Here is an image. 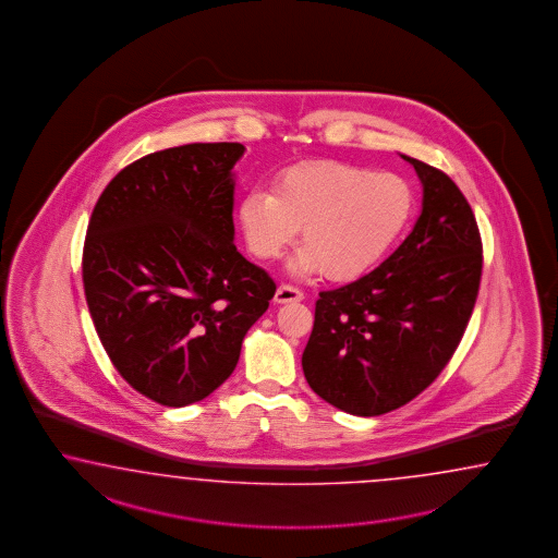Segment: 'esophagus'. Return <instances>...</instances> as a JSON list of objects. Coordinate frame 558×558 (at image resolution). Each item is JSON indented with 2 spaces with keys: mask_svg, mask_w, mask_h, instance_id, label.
Listing matches in <instances>:
<instances>
[{
  "mask_svg": "<svg viewBox=\"0 0 558 558\" xmlns=\"http://www.w3.org/2000/svg\"><path fill=\"white\" fill-rule=\"evenodd\" d=\"M304 299V294H302L299 288L290 287V284H282V287H278L276 290V294H274V302H278V304H288V302H301Z\"/></svg>",
  "mask_w": 558,
  "mask_h": 558,
  "instance_id": "1",
  "label": "esophagus"
}]
</instances>
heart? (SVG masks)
<instances>
[{
    "mask_svg": "<svg viewBox=\"0 0 558 558\" xmlns=\"http://www.w3.org/2000/svg\"><path fill=\"white\" fill-rule=\"evenodd\" d=\"M416 205L412 184L393 172L339 160H313L282 170L268 191L241 198V231L264 262L282 256L301 227L296 274L347 282L372 270L400 238Z\"/></svg>",
    "mask_w": 558,
    "mask_h": 558,
    "instance_id": "1",
    "label": "heart"
}]
</instances>
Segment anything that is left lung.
<instances>
[{"label": "left lung", "instance_id": "1", "mask_svg": "<svg viewBox=\"0 0 558 558\" xmlns=\"http://www.w3.org/2000/svg\"><path fill=\"white\" fill-rule=\"evenodd\" d=\"M421 217L392 256L320 292L302 353L308 386L355 416H379L426 390L459 345L480 292V227L459 186L416 158Z\"/></svg>", "mask_w": 558, "mask_h": 558}]
</instances>
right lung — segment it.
Returning <instances> with one entry per match:
<instances>
[{
    "label": "right lung",
    "instance_id": "obj_1",
    "mask_svg": "<svg viewBox=\"0 0 558 558\" xmlns=\"http://www.w3.org/2000/svg\"><path fill=\"white\" fill-rule=\"evenodd\" d=\"M238 142L154 151L109 182L90 215L83 287L120 376L162 407L215 392L276 284L241 256L233 227Z\"/></svg>",
    "mask_w": 558,
    "mask_h": 558
}]
</instances>
